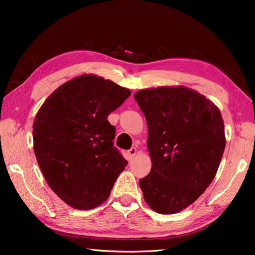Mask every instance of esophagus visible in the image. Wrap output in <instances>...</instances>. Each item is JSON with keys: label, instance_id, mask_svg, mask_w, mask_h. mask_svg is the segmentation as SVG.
<instances>
[{"label": "esophagus", "instance_id": "esophagus-1", "mask_svg": "<svg viewBox=\"0 0 255 255\" xmlns=\"http://www.w3.org/2000/svg\"><path fill=\"white\" fill-rule=\"evenodd\" d=\"M136 154H137V149H136L135 147H131V148L129 149L128 152H127V157H128V159H132L133 156H135Z\"/></svg>", "mask_w": 255, "mask_h": 255}]
</instances>
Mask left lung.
Returning <instances> with one entry per match:
<instances>
[{
    "mask_svg": "<svg viewBox=\"0 0 255 255\" xmlns=\"http://www.w3.org/2000/svg\"><path fill=\"white\" fill-rule=\"evenodd\" d=\"M133 98L147 123L152 159L149 174L139 180L144 199L158 214L180 213L217 173L226 145L221 111L185 86L140 90Z\"/></svg>",
    "mask_w": 255,
    "mask_h": 255,
    "instance_id": "left-lung-1",
    "label": "left lung"
}]
</instances>
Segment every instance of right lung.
Returning <instances> with one entry per match:
<instances>
[{
    "instance_id": "add662e5",
    "label": "right lung",
    "mask_w": 255,
    "mask_h": 255,
    "mask_svg": "<svg viewBox=\"0 0 255 255\" xmlns=\"http://www.w3.org/2000/svg\"><path fill=\"white\" fill-rule=\"evenodd\" d=\"M101 76L67 81L46 99L33 122V150L50 189L75 209L100 206L127 161L114 146L108 116L130 96Z\"/></svg>"
}]
</instances>
